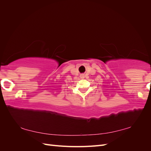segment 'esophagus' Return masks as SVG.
I'll list each match as a JSON object with an SVG mask.
<instances>
[{
    "mask_svg": "<svg viewBox=\"0 0 151 151\" xmlns=\"http://www.w3.org/2000/svg\"><path fill=\"white\" fill-rule=\"evenodd\" d=\"M84 77H85V76H84V74H81V76H80V77L81 78H82V79H84Z\"/></svg>",
    "mask_w": 151,
    "mask_h": 151,
    "instance_id": "obj_1",
    "label": "esophagus"
}]
</instances>
